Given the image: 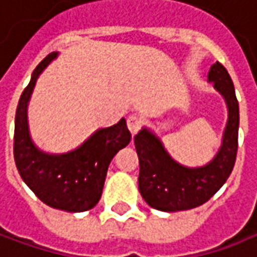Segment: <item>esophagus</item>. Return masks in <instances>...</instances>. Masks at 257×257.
Wrapping results in <instances>:
<instances>
[{
    "instance_id": "1",
    "label": "esophagus",
    "mask_w": 257,
    "mask_h": 257,
    "mask_svg": "<svg viewBox=\"0 0 257 257\" xmlns=\"http://www.w3.org/2000/svg\"><path fill=\"white\" fill-rule=\"evenodd\" d=\"M127 127H128L132 135H136L139 132V128L142 127V118L138 117V115H130L127 118Z\"/></svg>"
}]
</instances>
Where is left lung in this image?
Returning a JSON list of instances; mask_svg holds the SVG:
<instances>
[{
    "label": "left lung",
    "instance_id": "obj_1",
    "mask_svg": "<svg viewBox=\"0 0 257 257\" xmlns=\"http://www.w3.org/2000/svg\"><path fill=\"white\" fill-rule=\"evenodd\" d=\"M208 82L224 98L228 112L221 146L209 162L200 167L180 164L165 149L161 138L146 125L135 136L140 165L139 190L154 209L178 212L203 205L224 186L234 168L240 125L234 84L225 67L219 63L211 67Z\"/></svg>",
    "mask_w": 257,
    "mask_h": 257
}]
</instances>
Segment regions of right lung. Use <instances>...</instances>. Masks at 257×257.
I'll return each mask as SVG.
<instances>
[{
	"mask_svg": "<svg viewBox=\"0 0 257 257\" xmlns=\"http://www.w3.org/2000/svg\"><path fill=\"white\" fill-rule=\"evenodd\" d=\"M58 54H49L38 64L20 96L14 121V161L23 181L45 205L65 212H84L99 202L109 162L130 143L132 135L121 118L111 127L98 128L80 146L63 154L46 152L33 142L29 101L39 76Z\"/></svg>",
	"mask_w": 257,
	"mask_h": 257,
	"instance_id": "1",
	"label": "right lung"
}]
</instances>
